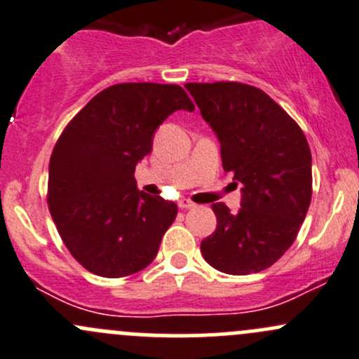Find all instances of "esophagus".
Masks as SVG:
<instances>
[{
	"label": "esophagus",
	"instance_id": "1",
	"mask_svg": "<svg viewBox=\"0 0 359 359\" xmlns=\"http://www.w3.org/2000/svg\"><path fill=\"white\" fill-rule=\"evenodd\" d=\"M194 203L193 201H189V200H179V208H182V210H189V208H194Z\"/></svg>",
	"mask_w": 359,
	"mask_h": 359
}]
</instances>
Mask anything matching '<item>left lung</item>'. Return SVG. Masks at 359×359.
Segmentation results:
<instances>
[{
	"label": "left lung",
	"instance_id": "left-lung-1",
	"mask_svg": "<svg viewBox=\"0 0 359 359\" xmlns=\"http://www.w3.org/2000/svg\"><path fill=\"white\" fill-rule=\"evenodd\" d=\"M220 142L226 172L241 184V208L213 203L217 229L201 241L220 273H260L295 241L313 194L311 149L300 126L267 93L234 81L187 83Z\"/></svg>",
	"mask_w": 359,
	"mask_h": 359
}]
</instances>
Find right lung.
Segmentation results:
<instances>
[{
  "label": "right lung",
  "mask_w": 359,
  "mask_h": 359,
  "mask_svg": "<svg viewBox=\"0 0 359 359\" xmlns=\"http://www.w3.org/2000/svg\"><path fill=\"white\" fill-rule=\"evenodd\" d=\"M194 111L179 85L121 83L97 93L66 126L48 166V208L71 255L121 278L156 257L177 205L137 189L135 166L172 112Z\"/></svg>",
  "instance_id": "right-lung-1"
}]
</instances>
